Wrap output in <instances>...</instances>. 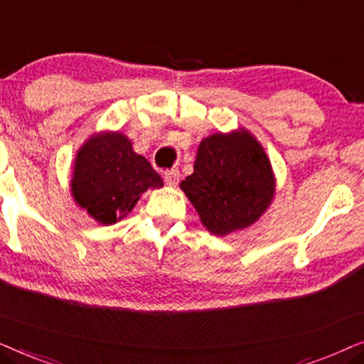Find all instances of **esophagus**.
<instances>
[{
	"label": "esophagus",
	"instance_id": "esophagus-1",
	"mask_svg": "<svg viewBox=\"0 0 364 364\" xmlns=\"http://www.w3.org/2000/svg\"><path fill=\"white\" fill-rule=\"evenodd\" d=\"M178 178H181V172L177 168H172V171H166L164 172V181L168 187H176L178 183Z\"/></svg>",
	"mask_w": 364,
	"mask_h": 364
}]
</instances>
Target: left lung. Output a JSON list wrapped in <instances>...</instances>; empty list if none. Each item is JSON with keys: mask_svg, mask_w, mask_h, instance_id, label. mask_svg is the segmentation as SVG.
<instances>
[{"mask_svg": "<svg viewBox=\"0 0 364 364\" xmlns=\"http://www.w3.org/2000/svg\"><path fill=\"white\" fill-rule=\"evenodd\" d=\"M275 186L265 149L245 127L202 139L193 173L181 182L202 225L218 237L253 225L272 205Z\"/></svg>", "mask_w": 364, "mask_h": 364, "instance_id": "obj_1", "label": "left lung"}]
</instances>
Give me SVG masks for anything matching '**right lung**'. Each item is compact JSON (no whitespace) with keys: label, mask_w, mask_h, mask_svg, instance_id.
<instances>
[{"label":"right lung","mask_w":364,"mask_h":364,"mask_svg":"<svg viewBox=\"0 0 364 364\" xmlns=\"http://www.w3.org/2000/svg\"><path fill=\"white\" fill-rule=\"evenodd\" d=\"M161 187V176L124 132L92 134L74 159L71 196L101 225L122 220L147 188Z\"/></svg>","instance_id":"add662e5"}]
</instances>
